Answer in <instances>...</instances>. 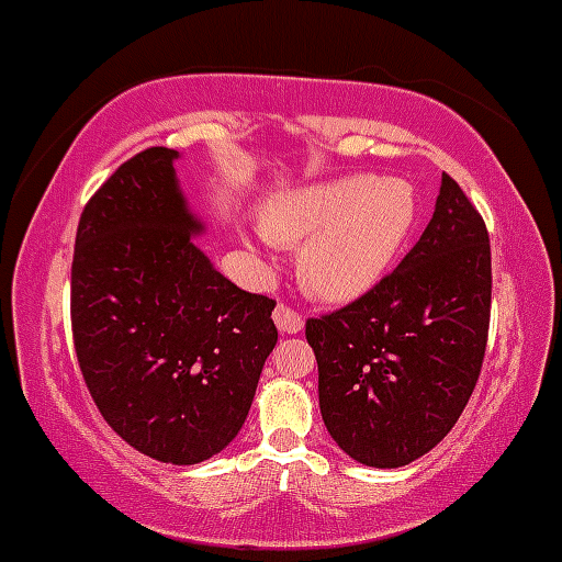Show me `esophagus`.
Instances as JSON below:
<instances>
[{
	"label": "esophagus",
	"mask_w": 562,
	"mask_h": 562,
	"mask_svg": "<svg viewBox=\"0 0 562 562\" xmlns=\"http://www.w3.org/2000/svg\"><path fill=\"white\" fill-rule=\"evenodd\" d=\"M274 325L280 333H299L301 328H304V319H301V314H295L291 306L277 304Z\"/></svg>",
	"instance_id": "obj_1"
}]
</instances>
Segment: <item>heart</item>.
I'll return each instance as SVG.
<instances>
[{
  "mask_svg": "<svg viewBox=\"0 0 562 562\" xmlns=\"http://www.w3.org/2000/svg\"><path fill=\"white\" fill-rule=\"evenodd\" d=\"M418 218L411 181L368 172L271 194L261 232L299 248V280L312 299L351 304L371 293L403 252Z\"/></svg>",
  "mask_w": 562,
  "mask_h": 562,
  "instance_id": "b5f03b06",
  "label": "heart"
}]
</instances>
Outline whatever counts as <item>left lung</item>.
Listing matches in <instances>:
<instances>
[{"mask_svg":"<svg viewBox=\"0 0 562 562\" xmlns=\"http://www.w3.org/2000/svg\"><path fill=\"white\" fill-rule=\"evenodd\" d=\"M488 319V232L442 176L431 221L403 263L355 304L306 323L319 413L338 448L375 470L429 453L470 403Z\"/></svg>","mask_w":562,"mask_h":562,"instance_id":"1","label":"left lung"}]
</instances>
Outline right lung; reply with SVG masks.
<instances>
[{"instance_id":"1","label":"right lung","mask_w":562,"mask_h":562,"mask_svg":"<svg viewBox=\"0 0 562 562\" xmlns=\"http://www.w3.org/2000/svg\"><path fill=\"white\" fill-rule=\"evenodd\" d=\"M181 154H135L77 226L71 328L85 384L127 446L200 464L243 429L277 344L274 301L226 280L178 183Z\"/></svg>"}]
</instances>
